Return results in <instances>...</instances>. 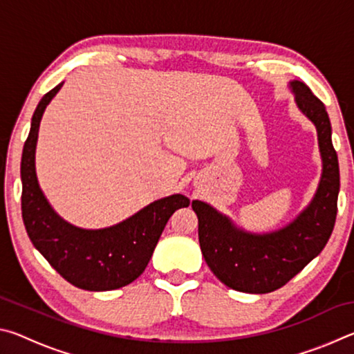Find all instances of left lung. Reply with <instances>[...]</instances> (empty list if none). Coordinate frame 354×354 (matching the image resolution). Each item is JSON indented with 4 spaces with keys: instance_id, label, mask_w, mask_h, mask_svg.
Masks as SVG:
<instances>
[{
    "instance_id": "left-lung-1",
    "label": "left lung",
    "mask_w": 354,
    "mask_h": 354,
    "mask_svg": "<svg viewBox=\"0 0 354 354\" xmlns=\"http://www.w3.org/2000/svg\"><path fill=\"white\" fill-rule=\"evenodd\" d=\"M298 109L315 124L322 156V178L313 201L278 231L253 234L203 201H192L198 217L201 253L225 286L247 293L279 289L320 254L334 230L340 187L337 153L331 140L325 104L301 81L290 82Z\"/></svg>"
}]
</instances>
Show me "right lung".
<instances>
[{
  "label": "right lung",
  "instance_id": "1",
  "mask_svg": "<svg viewBox=\"0 0 354 354\" xmlns=\"http://www.w3.org/2000/svg\"><path fill=\"white\" fill-rule=\"evenodd\" d=\"M62 84L45 93L35 107L23 147V221L34 247L70 284L92 292L120 289L140 277L171 214L190 201L184 195H170L103 230H82L59 217L39 187L35 145L41 115Z\"/></svg>",
  "mask_w": 354,
  "mask_h": 354
}]
</instances>
